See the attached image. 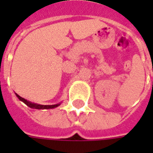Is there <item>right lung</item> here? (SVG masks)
<instances>
[{
    "mask_svg": "<svg viewBox=\"0 0 153 153\" xmlns=\"http://www.w3.org/2000/svg\"><path fill=\"white\" fill-rule=\"evenodd\" d=\"M16 97H18L19 99L20 100L21 102L26 104L27 106H29L30 108H33V109H38V110H44V109H53V108H56L57 106H59L60 105V103H58V104H55V105H40V104H37V103H33L29 102L28 100L23 98L20 96H19L17 93H15Z\"/></svg>",
    "mask_w": 153,
    "mask_h": 153,
    "instance_id": "1",
    "label": "right lung"
}]
</instances>
